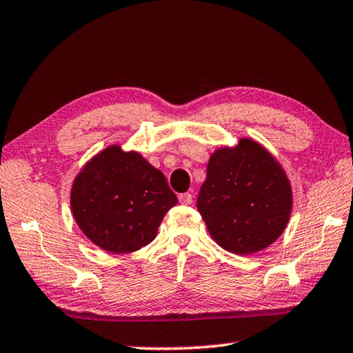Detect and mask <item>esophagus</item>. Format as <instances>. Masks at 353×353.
I'll use <instances>...</instances> for the list:
<instances>
[{
  "label": "esophagus",
  "instance_id": "1",
  "mask_svg": "<svg viewBox=\"0 0 353 353\" xmlns=\"http://www.w3.org/2000/svg\"><path fill=\"white\" fill-rule=\"evenodd\" d=\"M179 202H181V204H183V205H190L191 202H193V194H191V193L179 194Z\"/></svg>",
  "mask_w": 353,
  "mask_h": 353
}]
</instances>
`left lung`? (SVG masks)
Listing matches in <instances>:
<instances>
[{
	"label": "left lung",
	"instance_id": "left-lung-1",
	"mask_svg": "<svg viewBox=\"0 0 353 353\" xmlns=\"http://www.w3.org/2000/svg\"><path fill=\"white\" fill-rule=\"evenodd\" d=\"M292 190L277 159L252 139L210 155L198 210L214 241L250 255L277 240L291 216Z\"/></svg>",
	"mask_w": 353,
	"mask_h": 353
}]
</instances>
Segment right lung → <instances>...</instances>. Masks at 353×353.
Listing matches in <instances>:
<instances>
[{
  "mask_svg": "<svg viewBox=\"0 0 353 353\" xmlns=\"http://www.w3.org/2000/svg\"><path fill=\"white\" fill-rule=\"evenodd\" d=\"M70 204L76 224L93 244L129 254L154 240L177 198L163 172L140 152L110 145L74 177Z\"/></svg>",
  "mask_w": 353,
  "mask_h": 353,
  "instance_id": "right-lung-1",
  "label": "right lung"
}]
</instances>
